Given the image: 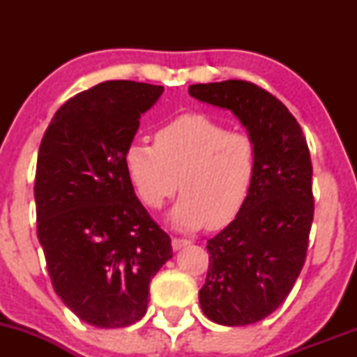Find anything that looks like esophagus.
<instances>
[{"mask_svg":"<svg viewBox=\"0 0 357 357\" xmlns=\"http://www.w3.org/2000/svg\"><path fill=\"white\" fill-rule=\"evenodd\" d=\"M191 241L186 240V238H173V248L174 250H179L183 247H186V245H190Z\"/></svg>","mask_w":357,"mask_h":357,"instance_id":"34e87169","label":"esophagus"}]
</instances>
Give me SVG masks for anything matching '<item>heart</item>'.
Segmentation results:
<instances>
[{"instance_id": "obj_1", "label": "heart", "mask_w": 357, "mask_h": 357, "mask_svg": "<svg viewBox=\"0 0 357 357\" xmlns=\"http://www.w3.org/2000/svg\"><path fill=\"white\" fill-rule=\"evenodd\" d=\"M124 167L137 198L159 210L176 191L171 211L181 230L227 227L247 203L258 169L255 139L230 130L206 114H183L159 126L154 146L134 141L124 151Z\"/></svg>"}]
</instances>
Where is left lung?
Instances as JSON below:
<instances>
[{"instance_id": "8db88e82", "label": "left lung", "mask_w": 357, "mask_h": 357, "mask_svg": "<svg viewBox=\"0 0 357 357\" xmlns=\"http://www.w3.org/2000/svg\"><path fill=\"white\" fill-rule=\"evenodd\" d=\"M190 96L228 109L255 139L258 169L236 218L208 240L199 305L221 326H247L277 309L305 264L314 220L312 161L297 119L252 82L190 85Z\"/></svg>"}]
</instances>
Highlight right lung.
Instances as JSON below:
<instances>
[{"label":"right lung","mask_w":357,"mask_h":357,"mask_svg":"<svg viewBox=\"0 0 357 357\" xmlns=\"http://www.w3.org/2000/svg\"><path fill=\"white\" fill-rule=\"evenodd\" d=\"M165 87L102 82L65 102L45 130L35 176L36 235L63 304L90 326L144 317L171 238L134 192L124 151Z\"/></svg>","instance_id":"right-lung-1"}]
</instances>
